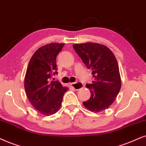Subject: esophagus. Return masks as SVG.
<instances>
[{"label":"esophagus","mask_w":146,"mask_h":146,"mask_svg":"<svg viewBox=\"0 0 146 146\" xmlns=\"http://www.w3.org/2000/svg\"><path fill=\"white\" fill-rule=\"evenodd\" d=\"M71 86L73 88H74L75 90H80L81 88H83V86H84V85H83L82 83L81 82H74V83H71Z\"/></svg>","instance_id":"1"}]
</instances>
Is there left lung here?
Masks as SVG:
<instances>
[{
	"label": "left lung",
	"instance_id": "1",
	"mask_svg": "<svg viewBox=\"0 0 146 146\" xmlns=\"http://www.w3.org/2000/svg\"><path fill=\"white\" fill-rule=\"evenodd\" d=\"M73 47L94 77L92 84H86L91 96L83 104L92 112L106 109L115 100L121 87L115 56L108 48L98 43L76 44Z\"/></svg>",
	"mask_w": 146,
	"mask_h": 146
}]
</instances>
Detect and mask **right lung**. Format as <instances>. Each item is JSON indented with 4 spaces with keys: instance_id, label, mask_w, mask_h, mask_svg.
<instances>
[{
    "instance_id": "obj_1",
    "label": "right lung",
    "mask_w": 146,
    "mask_h": 146,
    "mask_svg": "<svg viewBox=\"0 0 146 146\" xmlns=\"http://www.w3.org/2000/svg\"><path fill=\"white\" fill-rule=\"evenodd\" d=\"M64 45L51 43L37 50L25 73L24 87L29 102L40 113L47 116L58 111L69 89L62 87L58 81L52 80L53 75L58 74L56 56Z\"/></svg>"
}]
</instances>
